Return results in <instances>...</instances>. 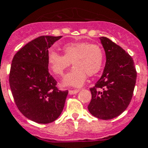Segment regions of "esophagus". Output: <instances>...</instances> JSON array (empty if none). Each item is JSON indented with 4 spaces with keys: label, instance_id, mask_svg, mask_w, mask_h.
<instances>
[{
    "label": "esophagus",
    "instance_id": "1",
    "mask_svg": "<svg viewBox=\"0 0 148 148\" xmlns=\"http://www.w3.org/2000/svg\"><path fill=\"white\" fill-rule=\"evenodd\" d=\"M79 89H76V90H70L69 91V94L70 95H75L77 93H78L79 92Z\"/></svg>",
    "mask_w": 148,
    "mask_h": 148
}]
</instances>
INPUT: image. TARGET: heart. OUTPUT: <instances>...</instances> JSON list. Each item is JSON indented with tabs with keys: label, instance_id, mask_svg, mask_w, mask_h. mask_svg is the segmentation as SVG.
<instances>
[{
	"label": "heart",
	"instance_id": "heart-1",
	"mask_svg": "<svg viewBox=\"0 0 148 148\" xmlns=\"http://www.w3.org/2000/svg\"><path fill=\"white\" fill-rule=\"evenodd\" d=\"M63 50L64 55L49 51L47 62L52 72L57 76H62L72 62L74 67L62 82L64 86H82L87 75L93 76L101 70L104 55L101 47L96 44L71 42L64 45Z\"/></svg>",
	"mask_w": 148,
	"mask_h": 148
}]
</instances>
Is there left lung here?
<instances>
[{
  "label": "left lung",
  "mask_w": 148,
  "mask_h": 148,
  "mask_svg": "<svg viewBox=\"0 0 148 148\" xmlns=\"http://www.w3.org/2000/svg\"><path fill=\"white\" fill-rule=\"evenodd\" d=\"M106 53L102 75L90 89L92 100L88 109L101 119H111L123 112L131 101L137 79L132 57L106 37H99Z\"/></svg>",
  "instance_id": "8db88e82"
}]
</instances>
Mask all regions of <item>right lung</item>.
I'll list each match as a JSON object with an SVG mask.
<instances>
[{"label": "right lung", "mask_w": 148, "mask_h": 148, "mask_svg": "<svg viewBox=\"0 0 148 148\" xmlns=\"http://www.w3.org/2000/svg\"><path fill=\"white\" fill-rule=\"evenodd\" d=\"M61 37H38L19 49L11 62L9 83L15 104L25 116L38 123L55 121L68 94L58 90L48 70V49Z\"/></svg>", "instance_id": "obj_1"}]
</instances>
